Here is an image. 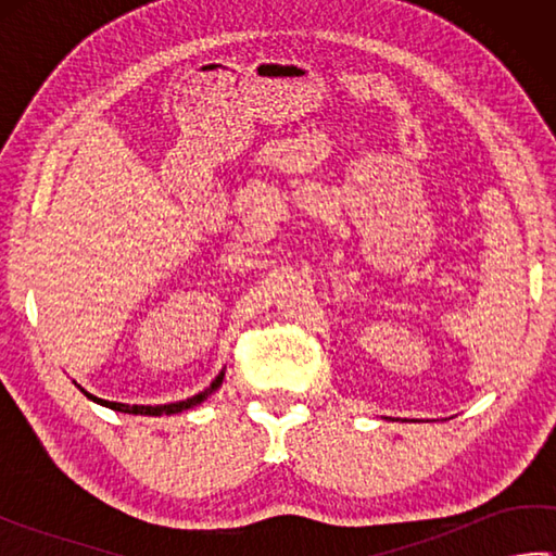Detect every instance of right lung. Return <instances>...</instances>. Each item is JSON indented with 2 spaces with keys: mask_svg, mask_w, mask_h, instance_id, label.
<instances>
[{
  "mask_svg": "<svg viewBox=\"0 0 556 556\" xmlns=\"http://www.w3.org/2000/svg\"><path fill=\"white\" fill-rule=\"evenodd\" d=\"M222 377H224V372H219L217 380L212 382V384L205 389V392H200V394H195V396H191V399H186V401H179V404H167V406H128V404H116V401L98 399V396H92V394H88V392H86V396L92 399V401H98V404H102V406L112 408V410L140 413V416H162V413H167V416H169V413H179V410H186V408H191V406H198L200 401H205L207 394L215 392V389L222 384Z\"/></svg>",
  "mask_w": 556,
  "mask_h": 556,
  "instance_id": "obj_1",
  "label": "right lung"
}]
</instances>
